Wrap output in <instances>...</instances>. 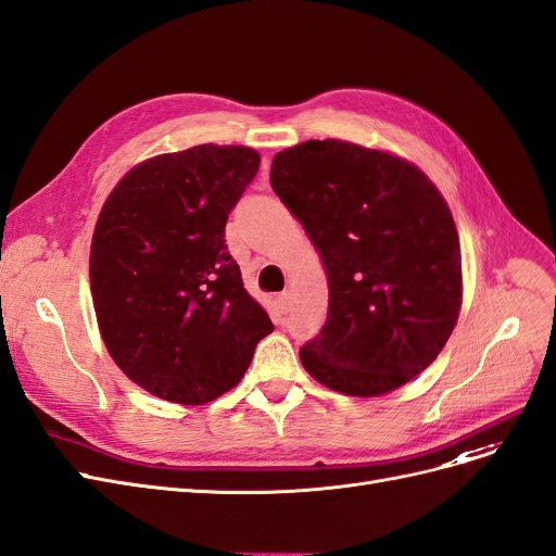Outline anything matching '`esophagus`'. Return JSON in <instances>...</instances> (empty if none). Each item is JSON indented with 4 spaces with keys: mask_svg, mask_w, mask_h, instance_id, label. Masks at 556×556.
Returning <instances> with one entry per match:
<instances>
[{
    "mask_svg": "<svg viewBox=\"0 0 556 556\" xmlns=\"http://www.w3.org/2000/svg\"><path fill=\"white\" fill-rule=\"evenodd\" d=\"M276 303H278V311L282 313V315H287L292 311V301H290V294L287 292H282L278 299H276Z\"/></svg>",
    "mask_w": 556,
    "mask_h": 556,
    "instance_id": "34e87169",
    "label": "esophagus"
}]
</instances>
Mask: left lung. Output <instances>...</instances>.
Returning a JSON list of instances; mask_svg holds the SVG:
<instances>
[{"instance_id": "obj_1", "label": "left lung", "mask_w": 556, "mask_h": 556, "mask_svg": "<svg viewBox=\"0 0 556 556\" xmlns=\"http://www.w3.org/2000/svg\"><path fill=\"white\" fill-rule=\"evenodd\" d=\"M271 188L329 278L327 321L301 348L303 368L361 397L424 372L463 303L460 239L432 181L387 151L308 140L274 156Z\"/></svg>"}]
</instances>
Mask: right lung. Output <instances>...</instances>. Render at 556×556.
I'll return each mask as SVG.
<instances>
[{
    "label": "right lung",
    "mask_w": 556,
    "mask_h": 556,
    "mask_svg": "<svg viewBox=\"0 0 556 556\" xmlns=\"http://www.w3.org/2000/svg\"><path fill=\"white\" fill-rule=\"evenodd\" d=\"M257 169L255 149L200 144L132 167L101 208L89 255L96 319L124 375L163 400H216L274 331L225 243Z\"/></svg>",
    "instance_id": "right-lung-1"
}]
</instances>
